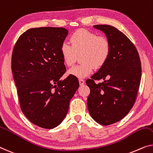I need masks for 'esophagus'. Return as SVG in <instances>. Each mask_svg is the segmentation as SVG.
Returning a JSON list of instances; mask_svg holds the SVG:
<instances>
[{"instance_id": "obj_1", "label": "esophagus", "mask_w": 153, "mask_h": 153, "mask_svg": "<svg viewBox=\"0 0 153 153\" xmlns=\"http://www.w3.org/2000/svg\"><path fill=\"white\" fill-rule=\"evenodd\" d=\"M79 85L82 86V85H83L84 83H85V81H84V79H79Z\"/></svg>"}]
</instances>
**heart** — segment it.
Here are the masks:
<instances>
[{"mask_svg": "<svg viewBox=\"0 0 153 153\" xmlns=\"http://www.w3.org/2000/svg\"><path fill=\"white\" fill-rule=\"evenodd\" d=\"M70 45L63 43L60 47V54L67 67H71L79 56L80 65L69 70V74L77 78H84L92 73L93 69H100L105 65L111 55L109 40L104 36L86 29L74 31L69 38Z\"/></svg>", "mask_w": 153, "mask_h": 153, "instance_id": "1", "label": "heart"}]
</instances>
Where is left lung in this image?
I'll return each mask as SVG.
<instances>
[{"instance_id": "8db88e82", "label": "left lung", "mask_w": 153, "mask_h": 153, "mask_svg": "<svg viewBox=\"0 0 153 153\" xmlns=\"http://www.w3.org/2000/svg\"><path fill=\"white\" fill-rule=\"evenodd\" d=\"M94 27L103 31L111 44V55L103 67L88 79V112L100 124L119 122L135 104L140 87L142 67L138 51L129 38L117 28L107 25ZM104 79L96 84L95 80Z\"/></svg>"}]
</instances>
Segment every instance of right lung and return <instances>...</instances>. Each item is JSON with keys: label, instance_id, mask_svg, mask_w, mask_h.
Wrapping results in <instances>:
<instances>
[{"label": "right lung", "instance_id": "1", "mask_svg": "<svg viewBox=\"0 0 153 153\" xmlns=\"http://www.w3.org/2000/svg\"><path fill=\"white\" fill-rule=\"evenodd\" d=\"M68 30L62 27L31 28L18 38L11 56V71L22 112L46 129L58 126L79 87L76 77L60 80L66 72L60 54Z\"/></svg>", "mask_w": 153, "mask_h": 153}]
</instances>
